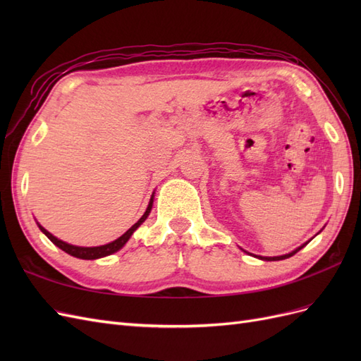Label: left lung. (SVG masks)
Listing matches in <instances>:
<instances>
[{
    "mask_svg": "<svg viewBox=\"0 0 361 361\" xmlns=\"http://www.w3.org/2000/svg\"><path fill=\"white\" fill-rule=\"evenodd\" d=\"M304 245H307V243L302 244V245H301V247H298L297 250L290 251V253H288V255H283V256H276V257H262V256H256V257H259V259H262V260H283V259H288V257L293 256L295 253H298V251H300V250H301Z\"/></svg>",
    "mask_w": 361,
    "mask_h": 361,
    "instance_id": "1",
    "label": "left lung"
}]
</instances>
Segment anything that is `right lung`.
Masks as SVG:
<instances>
[{"mask_svg": "<svg viewBox=\"0 0 361 361\" xmlns=\"http://www.w3.org/2000/svg\"><path fill=\"white\" fill-rule=\"evenodd\" d=\"M152 204H154V194H152L150 202H149V204H147V209H146V212L143 214V216H141L140 220H138L133 227L129 228V231H126L120 238H117L116 241H113V243H110V244H105V245H99V247H76V245L68 244V243L61 241V239L56 238L54 235H51L45 227H42L40 224H37V226H39L40 231L51 239L52 244H56L59 248H61L63 251H66L68 255H71V256H73V257H78V259L93 260V259H99V257L110 256V255L116 253V251H118L120 248H122V247L128 243V239L130 238V235H133V233L137 231V228L146 221V218L149 216V214H150V211H152Z\"/></svg>", "mask_w": 361, "mask_h": 361, "instance_id": "1", "label": "right lung"}]
</instances>
